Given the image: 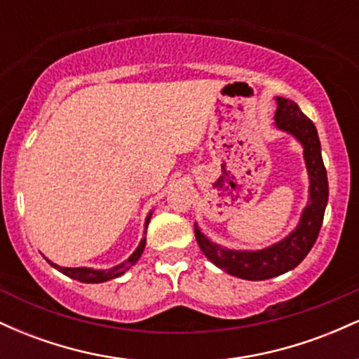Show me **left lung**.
I'll return each mask as SVG.
<instances>
[{
  "label": "left lung",
  "mask_w": 359,
  "mask_h": 359,
  "mask_svg": "<svg viewBox=\"0 0 359 359\" xmlns=\"http://www.w3.org/2000/svg\"><path fill=\"white\" fill-rule=\"evenodd\" d=\"M277 104L275 123L280 130L288 131L302 143L309 179H311V203L304 209L297 229L288 234L285 240L266 250L231 251L214 245L194 224L196 240L205 257L226 273L245 280H266L295 269L307 257L319 236L329 197L327 174H325L319 135L314 123L300 111L294 101L277 97Z\"/></svg>",
  "instance_id": "left-lung-1"
}]
</instances>
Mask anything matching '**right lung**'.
I'll use <instances>...</instances> for the list:
<instances>
[{
  "label": "right lung",
  "mask_w": 359,
  "mask_h": 359,
  "mask_svg": "<svg viewBox=\"0 0 359 359\" xmlns=\"http://www.w3.org/2000/svg\"><path fill=\"white\" fill-rule=\"evenodd\" d=\"M151 216V214H150ZM150 216L147 217V222H145V228L148 226V221H150ZM145 241L147 238H143L142 243L138 245V248L135 250V253L131 255L130 258L126 259V262H123L121 265L118 266H113L111 270H93V269H60V266L53 265L50 263L52 266H55V269H59V271H62L64 275H67V277H71L74 280H79V282H84V283H101V282H106V280H111V278H116L119 275H123L125 271L130 269V266H133L135 263L138 262V258L142 257L143 250H145Z\"/></svg>",
  "instance_id": "add662e5"
}]
</instances>
